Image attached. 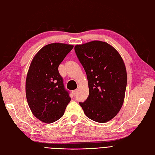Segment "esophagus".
<instances>
[{"instance_id": "1", "label": "esophagus", "mask_w": 155, "mask_h": 155, "mask_svg": "<svg viewBox=\"0 0 155 155\" xmlns=\"http://www.w3.org/2000/svg\"><path fill=\"white\" fill-rule=\"evenodd\" d=\"M77 92H78V89H75V90L72 91V93L74 94V96H76V94H77Z\"/></svg>"}]
</instances>
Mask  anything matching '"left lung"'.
I'll use <instances>...</instances> for the list:
<instances>
[{
	"instance_id": "left-lung-1",
	"label": "left lung",
	"mask_w": 155,
	"mask_h": 155,
	"mask_svg": "<svg viewBox=\"0 0 155 155\" xmlns=\"http://www.w3.org/2000/svg\"><path fill=\"white\" fill-rule=\"evenodd\" d=\"M74 49L89 89V97L79 105L88 118L106 123L117 115L124 102L127 74L123 59L112 45L102 41L76 45Z\"/></svg>"
}]
</instances>
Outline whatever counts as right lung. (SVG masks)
I'll return each mask as SVG.
<instances>
[{
  "mask_svg": "<svg viewBox=\"0 0 155 155\" xmlns=\"http://www.w3.org/2000/svg\"><path fill=\"white\" fill-rule=\"evenodd\" d=\"M73 48L70 44H49L31 61L26 78V97L32 114L41 122L52 123L61 118L70 102L58 68Z\"/></svg>",
  "mask_w": 155,
  "mask_h": 155,
  "instance_id": "obj_1",
  "label": "right lung"
}]
</instances>
